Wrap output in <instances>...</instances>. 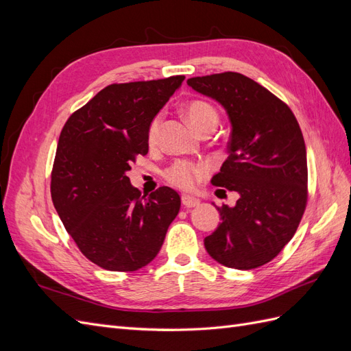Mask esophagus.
<instances>
[{
    "label": "esophagus",
    "instance_id": "1",
    "mask_svg": "<svg viewBox=\"0 0 351 351\" xmlns=\"http://www.w3.org/2000/svg\"><path fill=\"white\" fill-rule=\"evenodd\" d=\"M182 204L184 205V208H195V206H199L200 200L193 197V196H189V195H183L182 196Z\"/></svg>",
    "mask_w": 351,
    "mask_h": 351
}]
</instances>
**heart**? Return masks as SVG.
Instances as JSON below:
<instances>
[{"instance_id":"1","label":"heart","mask_w":351,"mask_h":351,"mask_svg":"<svg viewBox=\"0 0 351 351\" xmlns=\"http://www.w3.org/2000/svg\"><path fill=\"white\" fill-rule=\"evenodd\" d=\"M184 112L189 121L199 133H204L209 129L215 130L219 120L218 111L214 105L202 99L190 101L184 107ZM159 132H161V115H156L147 127V142L149 145H155L158 142ZM208 173L209 169L205 164L180 159L165 169V178L178 189L193 190L208 176Z\"/></svg>"}]
</instances>
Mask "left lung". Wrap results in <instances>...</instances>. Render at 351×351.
<instances>
[{"label": "left lung", "instance_id": "1", "mask_svg": "<svg viewBox=\"0 0 351 351\" xmlns=\"http://www.w3.org/2000/svg\"><path fill=\"white\" fill-rule=\"evenodd\" d=\"M187 84L218 101L231 121L228 158L210 183L237 192L239 200L218 206L222 222L205 239L206 252L227 268H259L293 239L307 205L300 125L289 105L240 73L192 77Z\"/></svg>", "mask_w": 351, "mask_h": 351}]
</instances>
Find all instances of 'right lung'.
<instances>
[{"instance_id":"right-lung-1","label":"right lung","mask_w":351,"mask_h":351,"mask_svg":"<svg viewBox=\"0 0 351 351\" xmlns=\"http://www.w3.org/2000/svg\"><path fill=\"white\" fill-rule=\"evenodd\" d=\"M183 80L112 83L62 127L51 173L52 204L79 250L104 269L146 267L178 214L176 190L162 186L142 196L125 173L149 151L147 127Z\"/></svg>"}]
</instances>
